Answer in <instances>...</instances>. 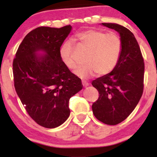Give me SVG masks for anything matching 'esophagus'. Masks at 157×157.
<instances>
[{
    "label": "esophagus",
    "instance_id": "esophagus-1",
    "mask_svg": "<svg viewBox=\"0 0 157 157\" xmlns=\"http://www.w3.org/2000/svg\"><path fill=\"white\" fill-rule=\"evenodd\" d=\"M82 86H83L84 87H87V86H89V82H86V81H82Z\"/></svg>",
    "mask_w": 157,
    "mask_h": 157
}]
</instances>
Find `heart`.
<instances>
[{
  "label": "heart",
  "mask_w": 157,
  "mask_h": 157,
  "mask_svg": "<svg viewBox=\"0 0 157 157\" xmlns=\"http://www.w3.org/2000/svg\"><path fill=\"white\" fill-rule=\"evenodd\" d=\"M75 39L89 49L85 57L86 64L75 72L78 77L87 78L95 73L103 76L117 66L122 52V40L117 33H105L102 30L91 29L77 33ZM74 51L71 40L64 41L59 50L61 60L69 69H75L79 65L74 57Z\"/></svg>",
  "instance_id": "heart-1"
}]
</instances>
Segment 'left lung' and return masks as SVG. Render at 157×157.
I'll use <instances>...</instances> for the list:
<instances>
[{
    "mask_svg": "<svg viewBox=\"0 0 157 157\" xmlns=\"http://www.w3.org/2000/svg\"><path fill=\"white\" fill-rule=\"evenodd\" d=\"M101 25L120 34L122 52L112 71L93 80L92 86L100 96L93 103L92 111L100 122L114 125L131 114L141 98L145 64L137 41L130 30L117 23Z\"/></svg>",
    "mask_w": 157,
    "mask_h": 157,
    "instance_id": "left-lung-1",
    "label": "left lung"
}]
</instances>
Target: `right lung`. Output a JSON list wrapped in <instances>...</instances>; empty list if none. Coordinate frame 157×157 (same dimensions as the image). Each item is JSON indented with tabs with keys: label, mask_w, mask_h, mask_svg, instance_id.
Here are the masks:
<instances>
[{
	"label": "right lung",
	"mask_w": 157,
	"mask_h": 157,
	"mask_svg": "<svg viewBox=\"0 0 157 157\" xmlns=\"http://www.w3.org/2000/svg\"><path fill=\"white\" fill-rule=\"evenodd\" d=\"M41 26L26 35L13 61L15 91L27 113L43 127L54 128L68 118L69 99L82 89L81 80L60 58V46L71 31Z\"/></svg>",
	"instance_id": "obj_1"
}]
</instances>
